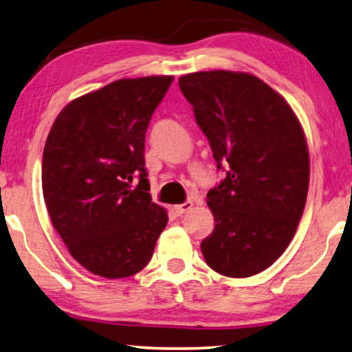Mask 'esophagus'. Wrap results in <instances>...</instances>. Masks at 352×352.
<instances>
[{
	"label": "esophagus",
	"instance_id": "obj_1",
	"mask_svg": "<svg viewBox=\"0 0 352 352\" xmlns=\"http://www.w3.org/2000/svg\"><path fill=\"white\" fill-rule=\"evenodd\" d=\"M191 209H192V202L191 201H186V202H183V204H178V206L174 207L177 215L186 214V212H190Z\"/></svg>",
	"mask_w": 352,
	"mask_h": 352
}]
</instances>
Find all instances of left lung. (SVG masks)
<instances>
[{
	"label": "left lung",
	"mask_w": 352,
	"mask_h": 352,
	"mask_svg": "<svg viewBox=\"0 0 352 352\" xmlns=\"http://www.w3.org/2000/svg\"><path fill=\"white\" fill-rule=\"evenodd\" d=\"M178 86L217 167H226L223 182L207 192L215 228L201 242L206 263L228 277L258 274L284 254L303 215L309 186L303 127L285 98L250 73L196 72Z\"/></svg>",
	"instance_id": "obj_1"
}]
</instances>
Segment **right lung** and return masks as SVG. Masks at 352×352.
I'll list each match as a JSON object with an SVG mask.
<instances>
[{
    "label": "right lung",
    "instance_id": "1",
    "mask_svg": "<svg viewBox=\"0 0 352 352\" xmlns=\"http://www.w3.org/2000/svg\"><path fill=\"white\" fill-rule=\"evenodd\" d=\"M172 81L118 79L68 103L47 135L41 180L49 217L73 258L97 276L142 271L169 220L151 202L143 151Z\"/></svg>",
    "mask_w": 352,
    "mask_h": 352
}]
</instances>
